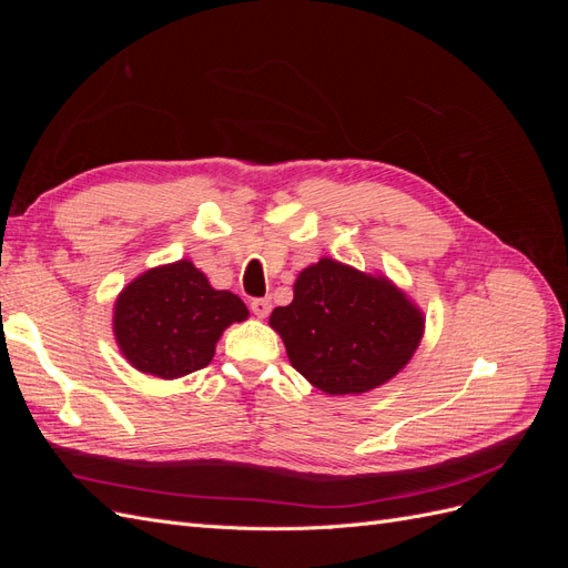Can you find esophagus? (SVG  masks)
<instances>
[{"label": "esophagus", "mask_w": 568, "mask_h": 568, "mask_svg": "<svg viewBox=\"0 0 568 568\" xmlns=\"http://www.w3.org/2000/svg\"><path fill=\"white\" fill-rule=\"evenodd\" d=\"M251 311H253V315L255 317H267L270 315V311H272V303H270V298H255L253 303H251Z\"/></svg>", "instance_id": "obj_1"}]
</instances>
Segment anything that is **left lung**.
Listing matches in <instances>:
<instances>
[{"instance_id": "left-lung-1", "label": "left lung", "mask_w": 568, "mask_h": 568, "mask_svg": "<svg viewBox=\"0 0 568 568\" xmlns=\"http://www.w3.org/2000/svg\"><path fill=\"white\" fill-rule=\"evenodd\" d=\"M270 326L282 336L291 365L315 388L357 395L409 363L424 315L382 274L322 257L298 274L294 301L274 307Z\"/></svg>"}]
</instances>
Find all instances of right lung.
Here are the masks:
<instances>
[{"instance_id":"obj_1","label":"right lung","mask_w":568,"mask_h":568,"mask_svg":"<svg viewBox=\"0 0 568 568\" xmlns=\"http://www.w3.org/2000/svg\"><path fill=\"white\" fill-rule=\"evenodd\" d=\"M248 307L232 291H217L192 261L146 270L113 307V334L128 363L159 379H178L211 365L215 343Z\"/></svg>"}]
</instances>
